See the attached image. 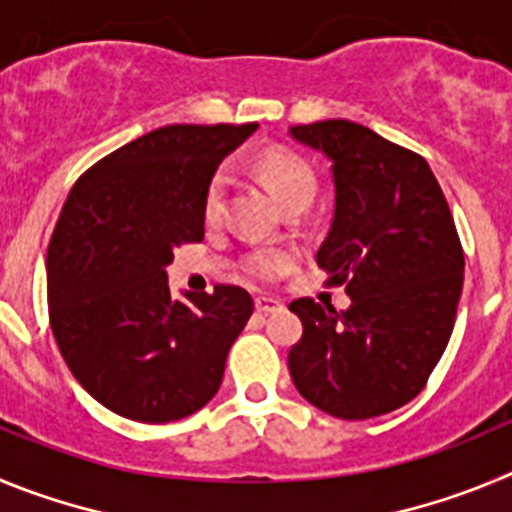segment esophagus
<instances>
[{
  "label": "esophagus",
  "mask_w": 512,
  "mask_h": 512,
  "mask_svg": "<svg viewBox=\"0 0 512 512\" xmlns=\"http://www.w3.org/2000/svg\"><path fill=\"white\" fill-rule=\"evenodd\" d=\"M255 308H257V313H262V316H267V313L280 311V308H283V303L275 301V298L260 296V298H255Z\"/></svg>",
  "instance_id": "34e87169"
}]
</instances>
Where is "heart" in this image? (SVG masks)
Here are the masks:
<instances>
[{
  "label": "heart",
  "instance_id": "obj_1",
  "mask_svg": "<svg viewBox=\"0 0 512 512\" xmlns=\"http://www.w3.org/2000/svg\"><path fill=\"white\" fill-rule=\"evenodd\" d=\"M260 173L270 191L275 193V199L280 204H293V201L308 199L311 201L313 191H316V176H313L311 165L296 153L288 150H267L260 158ZM224 191H227V173H216L209 181L204 199L206 219H216L224 204ZM293 262V255L288 250H275V247H265V250L247 252L242 260V270L250 275L252 280L260 283H273Z\"/></svg>",
  "mask_w": 512,
  "mask_h": 512
}]
</instances>
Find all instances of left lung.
I'll return each instance as SVG.
<instances>
[{"label": "left lung", "instance_id": "8db88e82", "mask_svg": "<svg viewBox=\"0 0 512 512\" xmlns=\"http://www.w3.org/2000/svg\"><path fill=\"white\" fill-rule=\"evenodd\" d=\"M290 135L331 160L334 219L319 247L347 311L298 298L303 336L288 354L298 393L324 413L365 421L411 403L449 344L464 250L439 181L418 153L349 119Z\"/></svg>", "mask_w": 512, "mask_h": 512}]
</instances>
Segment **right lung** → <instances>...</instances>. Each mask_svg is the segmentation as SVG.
<instances>
[{
  "label": "right lung",
  "mask_w": 512,
  "mask_h": 512,
  "mask_svg": "<svg viewBox=\"0 0 512 512\" xmlns=\"http://www.w3.org/2000/svg\"><path fill=\"white\" fill-rule=\"evenodd\" d=\"M257 124H168L91 165L48 245V316L81 388L130 421L168 423L204 408L255 303L214 285L176 301L165 267L204 239L216 168Z\"/></svg>",
  "instance_id": "1"
}]
</instances>
